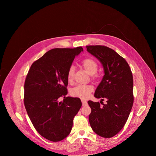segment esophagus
Listing matches in <instances>:
<instances>
[{
	"label": "esophagus",
	"mask_w": 156,
	"mask_h": 156,
	"mask_svg": "<svg viewBox=\"0 0 156 156\" xmlns=\"http://www.w3.org/2000/svg\"><path fill=\"white\" fill-rule=\"evenodd\" d=\"M81 102H82V105L83 106H86L87 105V102L86 100H81Z\"/></svg>",
	"instance_id": "obj_1"
}]
</instances>
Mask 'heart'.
<instances>
[{
    "label": "heart",
    "instance_id": "b5f03b06",
    "mask_svg": "<svg viewBox=\"0 0 156 156\" xmlns=\"http://www.w3.org/2000/svg\"><path fill=\"white\" fill-rule=\"evenodd\" d=\"M81 65L83 66L86 72L90 75L95 74L98 69V64L97 62L92 58H87L84 59L81 62ZM75 73L74 66H72L67 72V79L69 81H72ZM93 87L90 85H82L80 84L73 87L71 91V94L72 96L78 98L80 99H86L90 93L93 91Z\"/></svg>",
    "mask_w": 156,
    "mask_h": 156
}]
</instances>
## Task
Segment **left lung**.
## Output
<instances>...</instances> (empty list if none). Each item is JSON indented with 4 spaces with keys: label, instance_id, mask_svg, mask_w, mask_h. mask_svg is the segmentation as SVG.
<instances>
[{
    "label": "left lung",
    "instance_id": "obj_1",
    "mask_svg": "<svg viewBox=\"0 0 156 156\" xmlns=\"http://www.w3.org/2000/svg\"><path fill=\"white\" fill-rule=\"evenodd\" d=\"M86 48L99 60L104 69V75L94 97L107 101L102 107L99 102H87L91 108L89 121L97 135L111 138L123 128L132 108V73L126 61L113 49L104 46H87Z\"/></svg>",
    "mask_w": 156,
    "mask_h": 156
}]
</instances>
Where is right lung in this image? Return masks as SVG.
<instances>
[{"label": "right lung", "instance_id": "right-lung-1", "mask_svg": "<svg viewBox=\"0 0 156 156\" xmlns=\"http://www.w3.org/2000/svg\"><path fill=\"white\" fill-rule=\"evenodd\" d=\"M83 49H53L31 66L25 82L24 104L36 131L46 139L60 141L71 132L80 109V98L67 94V72ZM63 97V101H59Z\"/></svg>", "mask_w": 156, "mask_h": 156}]
</instances>
